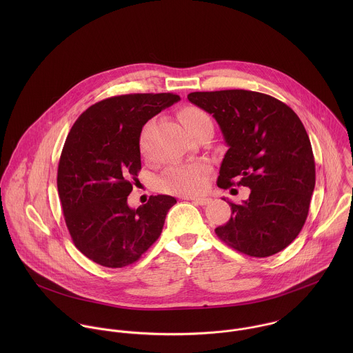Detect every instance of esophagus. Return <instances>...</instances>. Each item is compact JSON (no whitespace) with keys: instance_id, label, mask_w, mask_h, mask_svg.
<instances>
[{"instance_id":"obj_1","label":"esophagus","mask_w":353,"mask_h":353,"mask_svg":"<svg viewBox=\"0 0 353 353\" xmlns=\"http://www.w3.org/2000/svg\"><path fill=\"white\" fill-rule=\"evenodd\" d=\"M188 200H192V201L194 202V203H197V205H206V203H209L210 202V199H206V197H194V199H188Z\"/></svg>"}]
</instances>
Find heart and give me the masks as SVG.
I'll return each instance as SVG.
<instances>
[{
    "label": "heart",
    "instance_id": "heart-1",
    "mask_svg": "<svg viewBox=\"0 0 353 353\" xmlns=\"http://www.w3.org/2000/svg\"><path fill=\"white\" fill-rule=\"evenodd\" d=\"M182 125L190 133L203 123L212 122L209 115L199 107H183L178 114ZM141 152H147L144 137H141ZM209 167L203 161H194L186 164H174L165 170L159 179L161 190L178 196H197L202 193L208 185Z\"/></svg>",
    "mask_w": 353,
    "mask_h": 353
}]
</instances>
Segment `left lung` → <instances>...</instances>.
Masks as SVG:
<instances>
[{
  "label": "left lung",
  "mask_w": 353,
  "mask_h": 353,
  "mask_svg": "<svg viewBox=\"0 0 353 353\" xmlns=\"http://www.w3.org/2000/svg\"><path fill=\"white\" fill-rule=\"evenodd\" d=\"M188 99L213 115L228 145L217 186L252 189L248 201L228 202L231 219L216 235L256 258L284 250L302 231L315 186L302 121L285 103L254 91L192 92Z\"/></svg>",
  "instance_id": "obj_1"
}]
</instances>
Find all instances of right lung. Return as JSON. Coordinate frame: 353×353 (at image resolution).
<instances>
[{
    "label": "right lung",
    "instance_id": "right-lung-1",
    "mask_svg": "<svg viewBox=\"0 0 353 353\" xmlns=\"http://www.w3.org/2000/svg\"><path fill=\"white\" fill-rule=\"evenodd\" d=\"M181 99L175 94H129L88 107L72 126L57 186L74 246L105 268L134 263L157 241L171 196H151L132 209L128 196L141 170L143 126Z\"/></svg>",
    "mask_w": 353,
    "mask_h": 353
}]
</instances>
